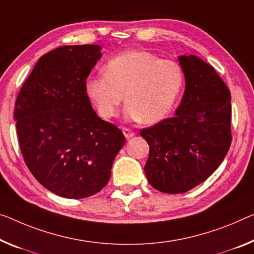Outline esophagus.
Here are the masks:
<instances>
[{"label": "esophagus", "instance_id": "obj_1", "mask_svg": "<svg viewBox=\"0 0 254 254\" xmlns=\"http://www.w3.org/2000/svg\"><path fill=\"white\" fill-rule=\"evenodd\" d=\"M123 132H124L125 137H126V138H130L135 135V131H132L131 129H129V128H126V127L123 128Z\"/></svg>", "mask_w": 254, "mask_h": 254}]
</instances>
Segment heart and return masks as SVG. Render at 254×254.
<instances>
[{"label": "heart", "instance_id": "b5f03b06", "mask_svg": "<svg viewBox=\"0 0 254 254\" xmlns=\"http://www.w3.org/2000/svg\"><path fill=\"white\" fill-rule=\"evenodd\" d=\"M184 84V70L177 61L161 59L149 51L131 50L111 58L104 73L89 77L86 93L105 119L118 116L126 99L128 119L153 125L173 111Z\"/></svg>", "mask_w": 254, "mask_h": 254}]
</instances>
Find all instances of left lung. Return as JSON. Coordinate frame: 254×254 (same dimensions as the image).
Returning a JSON list of instances; mask_svg holds the SVG:
<instances>
[{"instance_id":"obj_1","label":"left lung","mask_w":254,"mask_h":254,"mask_svg":"<svg viewBox=\"0 0 254 254\" xmlns=\"http://www.w3.org/2000/svg\"><path fill=\"white\" fill-rule=\"evenodd\" d=\"M178 60L185 92L176 116L140 129L150 145L147 181L169 194L187 192L211 176L232 143L231 92L224 80L193 54Z\"/></svg>"}]
</instances>
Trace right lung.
<instances>
[{"label":"right lung","instance_id":"right-lung-1","mask_svg":"<svg viewBox=\"0 0 254 254\" xmlns=\"http://www.w3.org/2000/svg\"><path fill=\"white\" fill-rule=\"evenodd\" d=\"M99 45H64L40 58L14 108L19 145L33 176L51 192L83 198L108 184L123 131L92 109L86 79Z\"/></svg>","mask_w":254,"mask_h":254}]
</instances>
